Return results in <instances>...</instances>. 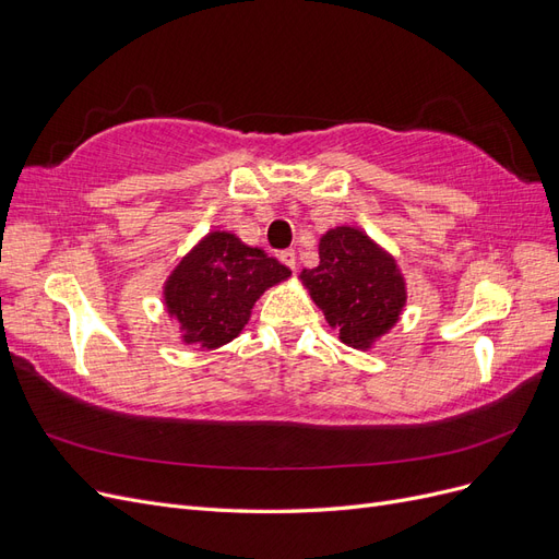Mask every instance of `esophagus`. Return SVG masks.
Instances as JSON below:
<instances>
[{
	"label": "esophagus",
	"instance_id": "esophagus-1",
	"mask_svg": "<svg viewBox=\"0 0 559 559\" xmlns=\"http://www.w3.org/2000/svg\"><path fill=\"white\" fill-rule=\"evenodd\" d=\"M280 261H282L286 267L296 270V253H294L292 249H284V251H280Z\"/></svg>",
	"mask_w": 559,
	"mask_h": 559
}]
</instances>
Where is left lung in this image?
<instances>
[{
	"instance_id": "left-lung-1",
	"label": "left lung",
	"mask_w": 559,
	"mask_h": 559,
	"mask_svg": "<svg viewBox=\"0 0 559 559\" xmlns=\"http://www.w3.org/2000/svg\"><path fill=\"white\" fill-rule=\"evenodd\" d=\"M300 282L329 326L354 349H370L389 333L408 298L392 253L352 226L321 235L319 265L302 270Z\"/></svg>"
}]
</instances>
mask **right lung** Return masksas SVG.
Returning <instances> with one entry per match:
<instances>
[{
  "label": "right lung",
  "instance_id": "1",
  "mask_svg": "<svg viewBox=\"0 0 559 559\" xmlns=\"http://www.w3.org/2000/svg\"><path fill=\"white\" fill-rule=\"evenodd\" d=\"M292 270L247 247L233 233H207L173 270L163 286L165 310L179 321L181 341L216 349L238 337L265 289Z\"/></svg>",
  "mask_w": 559,
  "mask_h": 559
}]
</instances>
